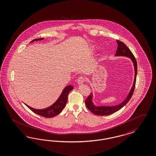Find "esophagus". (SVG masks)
I'll return each mask as SVG.
<instances>
[{
  "mask_svg": "<svg viewBox=\"0 0 156 156\" xmlns=\"http://www.w3.org/2000/svg\"><path fill=\"white\" fill-rule=\"evenodd\" d=\"M84 81H85V79L83 77H80L78 78V79L77 80V83L79 85H81V84L84 83Z\"/></svg>",
  "mask_w": 156,
  "mask_h": 156,
  "instance_id": "34e87169",
  "label": "esophagus"
}]
</instances>
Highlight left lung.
<instances>
[{"mask_svg": "<svg viewBox=\"0 0 156 156\" xmlns=\"http://www.w3.org/2000/svg\"><path fill=\"white\" fill-rule=\"evenodd\" d=\"M116 42L118 44L117 50L115 53V56H124L128 58L130 61L132 62L134 70H135V76H134V80L133 83L132 87L130 88L129 93L124 101L116 105H96L94 102L93 101L94 98V94L93 93H91L90 95H89L88 98L86 100L85 103L87 108L94 114L100 116H105V115H109L115 113V112L119 111V109L123 107L128 102L130 99L131 98L133 94V91L135 87L136 80V76H137V62L136 61L135 58L134 57L133 55L132 52L130 51L126 45L121 41L116 40Z\"/></svg>", "mask_w": 156, "mask_h": 156, "instance_id": "left-lung-1", "label": "left lung"}]
</instances>
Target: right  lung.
Segmentation results:
<instances>
[{
  "mask_svg": "<svg viewBox=\"0 0 156 156\" xmlns=\"http://www.w3.org/2000/svg\"><path fill=\"white\" fill-rule=\"evenodd\" d=\"M44 39V38L35 39L31 42H33L34 41H41ZM73 89V87L71 85H69L66 86V87H65L63 90L61 95L57 99V100L53 104H52L51 106L48 107L47 108L43 109L34 108L28 106L25 103L24 104L28 108L30 109L33 112H34V113L38 115H40L45 118H52L60 114L61 111L63 110V109L65 107L68 101V95L69 94V93Z\"/></svg>",
  "mask_w": 156,
  "mask_h": 156,
  "instance_id": "obj_1",
  "label": "right lung"
}]
</instances>
